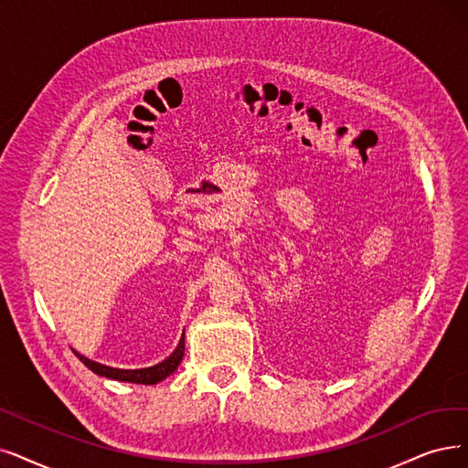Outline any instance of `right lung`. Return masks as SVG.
Here are the masks:
<instances>
[{
    "label": "right lung",
    "instance_id": "add662e5",
    "mask_svg": "<svg viewBox=\"0 0 468 468\" xmlns=\"http://www.w3.org/2000/svg\"><path fill=\"white\" fill-rule=\"evenodd\" d=\"M74 355L91 370L96 372V375L100 377H105V378H111V380H121V382H133V384H145V386H152V384H157L161 380H165L169 375H173V372L178 368L182 357H184V334L182 338L176 346V349L166 357L163 363H157L154 367H147V368H113V367H107V365H101V363H96L91 361L88 357H84V355H80L79 351H74Z\"/></svg>",
    "mask_w": 468,
    "mask_h": 468
}]
</instances>
